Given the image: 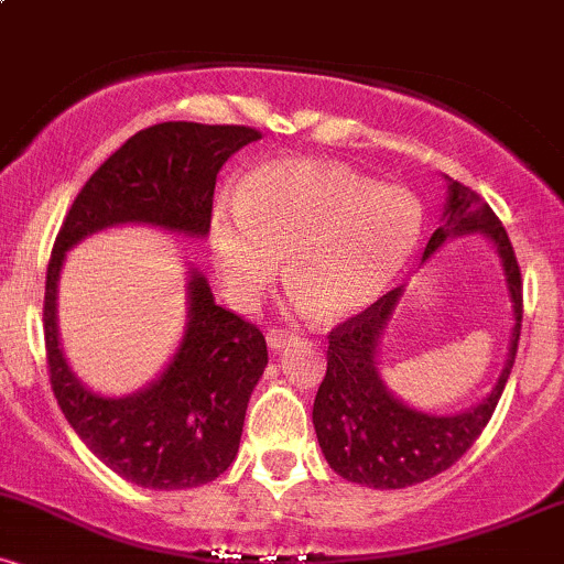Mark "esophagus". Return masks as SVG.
I'll return each instance as SVG.
<instances>
[{"label":"esophagus","instance_id":"obj_1","mask_svg":"<svg viewBox=\"0 0 564 564\" xmlns=\"http://www.w3.org/2000/svg\"><path fill=\"white\" fill-rule=\"evenodd\" d=\"M296 336L286 332V328H270L268 332V347L273 349V352H283L289 345H294Z\"/></svg>","mask_w":564,"mask_h":564}]
</instances>
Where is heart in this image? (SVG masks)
Listing matches in <instances>:
<instances>
[{"instance_id":"b5f03b06","label":"heart","mask_w":564,"mask_h":564,"mask_svg":"<svg viewBox=\"0 0 564 564\" xmlns=\"http://www.w3.org/2000/svg\"><path fill=\"white\" fill-rule=\"evenodd\" d=\"M424 230L419 198L339 164L283 159L257 166L241 196H223L209 217V249L225 294L249 307L283 270L294 307L349 318L392 286Z\"/></svg>"}]
</instances>
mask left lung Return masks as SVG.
Returning <instances> with one entry per match:
<instances>
[{"mask_svg": "<svg viewBox=\"0 0 564 564\" xmlns=\"http://www.w3.org/2000/svg\"><path fill=\"white\" fill-rule=\"evenodd\" d=\"M445 198L440 228L426 243L422 264L443 243L480 232L494 243L509 289L511 326L507 364L501 377L477 405L462 413H426L392 394L379 371V349L405 286L392 289L360 315L328 334V368L313 405V424L328 467L349 482L377 490H400L451 469L482 435L494 416L498 398L514 366L522 326V278L514 249L501 219L467 185L445 177Z\"/></svg>", "mask_w": 564, "mask_h": 564, "instance_id": "1", "label": "left lung"}]
</instances>
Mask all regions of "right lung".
Segmentation results:
<instances>
[{
  "label": "right lung",
  "instance_id": "add662e5",
  "mask_svg": "<svg viewBox=\"0 0 564 564\" xmlns=\"http://www.w3.org/2000/svg\"><path fill=\"white\" fill-rule=\"evenodd\" d=\"M262 134L251 127L164 121L132 134L70 204L44 286V345L53 392L82 443L124 480L185 490L230 467L246 405L268 366L254 323L219 307L209 281L187 262V323L180 347L151 384L108 398L70 371L57 334V281L76 243L119 225H148L185 238L209 236L217 174Z\"/></svg>",
  "mask_w": 564,
  "mask_h": 564
}]
</instances>
